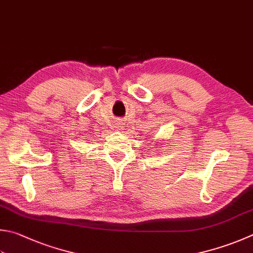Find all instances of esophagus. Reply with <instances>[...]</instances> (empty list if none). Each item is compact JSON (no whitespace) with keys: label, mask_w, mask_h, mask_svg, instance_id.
<instances>
[{"label":"esophagus","mask_w":253,"mask_h":253,"mask_svg":"<svg viewBox=\"0 0 253 253\" xmlns=\"http://www.w3.org/2000/svg\"><path fill=\"white\" fill-rule=\"evenodd\" d=\"M114 127L118 128V130H121V128H122V122H121V121H117V122H116V126H114Z\"/></svg>","instance_id":"esophagus-1"}]
</instances>
